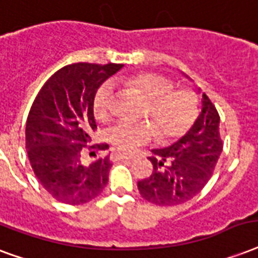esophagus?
<instances>
[{
  "label": "esophagus",
  "instance_id": "34e87169",
  "mask_svg": "<svg viewBox=\"0 0 258 258\" xmlns=\"http://www.w3.org/2000/svg\"><path fill=\"white\" fill-rule=\"evenodd\" d=\"M112 158L115 161H120V160H133L134 154L131 153H123L120 150H115L112 153Z\"/></svg>",
  "mask_w": 258,
  "mask_h": 258
}]
</instances>
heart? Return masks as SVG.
Here are the masks:
<instances>
[{
	"mask_svg": "<svg viewBox=\"0 0 258 258\" xmlns=\"http://www.w3.org/2000/svg\"><path fill=\"white\" fill-rule=\"evenodd\" d=\"M149 98L143 115L151 120L119 121L107 131L108 139L121 150H134L151 142L158 132L164 139L185 135L199 115V98L190 89H174L169 78L154 73H142L127 80ZM116 103V84L107 80L93 97V111L98 120H107Z\"/></svg>",
	"mask_w": 258,
	"mask_h": 258,
	"instance_id": "heart-1",
	"label": "heart"
}]
</instances>
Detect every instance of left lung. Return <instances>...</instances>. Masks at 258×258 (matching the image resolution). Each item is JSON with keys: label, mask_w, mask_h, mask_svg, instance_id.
<instances>
[{"label": "left lung", "mask_w": 258, "mask_h": 258, "mask_svg": "<svg viewBox=\"0 0 258 258\" xmlns=\"http://www.w3.org/2000/svg\"><path fill=\"white\" fill-rule=\"evenodd\" d=\"M223 149L219 113L203 94V109L192 128L178 142L153 150V173L138 181L142 198L157 206H177L190 200L211 178Z\"/></svg>", "instance_id": "1"}]
</instances>
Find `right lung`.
Wrapping results in <instances>:
<instances>
[{
  "mask_svg": "<svg viewBox=\"0 0 258 258\" xmlns=\"http://www.w3.org/2000/svg\"><path fill=\"white\" fill-rule=\"evenodd\" d=\"M121 64L73 63L59 69L39 90L29 109L25 147L35 176L62 203H88L103 192L112 164L100 155L108 143H90L97 130L96 90ZM99 155L96 156L95 153ZM95 157L92 163L85 155Z\"/></svg>",
  "mask_w": 258,
  "mask_h": 258,
  "instance_id": "1",
  "label": "right lung"
}]
</instances>
